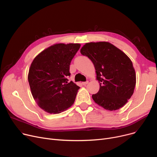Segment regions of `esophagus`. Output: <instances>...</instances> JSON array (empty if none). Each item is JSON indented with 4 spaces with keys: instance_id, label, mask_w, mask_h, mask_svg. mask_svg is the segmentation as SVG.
<instances>
[{
    "instance_id": "obj_1",
    "label": "esophagus",
    "mask_w": 157,
    "mask_h": 157,
    "mask_svg": "<svg viewBox=\"0 0 157 157\" xmlns=\"http://www.w3.org/2000/svg\"><path fill=\"white\" fill-rule=\"evenodd\" d=\"M88 81H85V82H83V83H82V84H83V85H86V84H88Z\"/></svg>"
}]
</instances>
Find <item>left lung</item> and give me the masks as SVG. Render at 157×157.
<instances>
[{
  "label": "left lung",
  "mask_w": 157,
  "mask_h": 157,
  "mask_svg": "<svg viewBox=\"0 0 157 157\" xmlns=\"http://www.w3.org/2000/svg\"><path fill=\"white\" fill-rule=\"evenodd\" d=\"M80 52L93 62L100 83L98 92L92 95L95 102L109 111L122 108L132 95L136 83L130 59L108 42L86 43Z\"/></svg>",
  "instance_id": "left-lung-1"
}]
</instances>
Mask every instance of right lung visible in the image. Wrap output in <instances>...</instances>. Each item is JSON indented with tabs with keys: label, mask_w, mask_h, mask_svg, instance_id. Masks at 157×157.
Listing matches in <instances>:
<instances>
[{
	"label": "right lung",
	"mask_w": 157,
	"mask_h": 157,
	"mask_svg": "<svg viewBox=\"0 0 157 157\" xmlns=\"http://www.w3.org/2000/svg\"><path fill=\"white\" fill-rule=\"evenodd\" d=\"M81 45L56 44L40 53L31 63L28 80L38 105L50 114H59L73 104L79 86L69 83L70 64Z\"/></svg>",
	"instance_id": "right-lung-1"
}]
</instances>
